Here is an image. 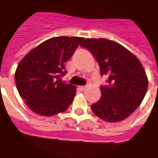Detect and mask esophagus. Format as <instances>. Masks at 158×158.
<instances>
[{
	"label": "esophagus",
	"instance_id": "1",
	"mask_svg": "<svg viewBox=\"0 0 158 158\" xmlns=\"http://www.w3.org/2000/svg\"><path fill=\"white\" fill-rule=\"evenodd\" d=\"M79 88H80L81 91H84V90H85V89H86V87H85V86H81V87H79Z\"/></svg>",
	"mask_w": 158,
	"mask_h": 158
}]
</instances>
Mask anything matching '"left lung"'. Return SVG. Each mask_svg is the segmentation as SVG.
<instances>
[{"label": "left lung", "instance_id": "obj_1", "mask_svg": "<svg viewBox=\"0 0 158 158\" xmlns=\"http://www.w3.org/2000/svg\"><path fill=\"white\" fill-rule=\"evenodd\" d=\"M88 49L108 85L100 87L101 98L91 106L93 114L107 122L121 121L140 106L148 86L147 75L135 56L118 43L106 39H86Z\"/></svg>", "mask_w": 158, "mask_h": 158}]
</instances>
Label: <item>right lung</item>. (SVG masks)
<instances>
[{"label": "right lung", "mask_w": 158, "mask_h": 158, "mask_svg": "<svg viewBox=\"0 0 158 158\" xmlns=\"http://www.w3.org/2000/svg\"><path fill=\"white\" fill-rule=\"evenodd\" d=\"M83 38L55 37L31 50L18 64L15 82L27 106L40 115L53 116L68 109L76 87L61 81L65 63Z\"/></svg>", "instance_id": "right-lung-1"}]
</instances>
